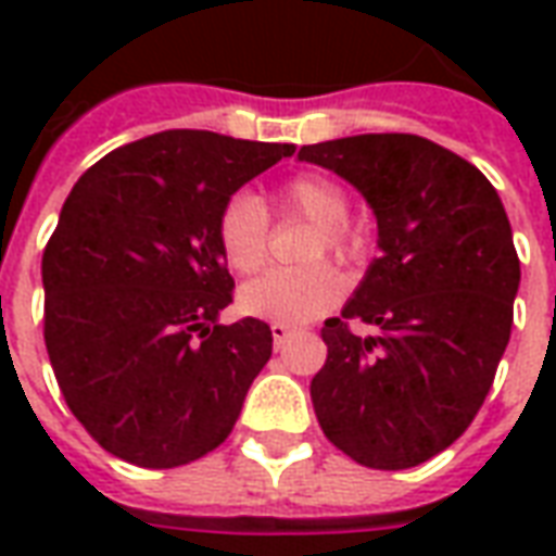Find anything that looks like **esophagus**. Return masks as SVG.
<instances>
[{"instance_id": "obj_1", "label": "esophagus", "mask_w": 556, "mask_h": 556, "mask_svg": "<svg viewBox=\"0 0 556 556\" xmlns=\"http://www.w3.org/2000/svg\"><path fill=\"white\" fill-rule=\"evenodd\" d=\"M270 337H274V345H282V342H286V339L291 337V327H286V325H270Z\"/></svg>"}]
</instances>
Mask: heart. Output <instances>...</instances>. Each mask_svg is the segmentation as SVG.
Instances as JSON below:
<instances>
[{"instance_id": "heart-1", "label": "heart", "mask_w": 556, "mask_h": 556, "mask_svg": "<svg viewBox=\"0 0 556 556\" xmlns=\"http://www.w3.org/2000/svg\"><path fill=\"white\" fill-rule=\"evenodd\" d=\"M282 205L318 226L306 247V258H321L333 253L339 262H351L361 253V238L345 226L349 219V195L337 181L318 172L294 175L282 187ZM217 243L223 258L238 274H253L267 258V211L253 193L229 195L217 219ZM342 294V279L330 265L315 262L303 267H277L253 282H247L238 294L241 309L253 318H265L274 325H306L327 309H333Z\"/></svg>"}]
</instances>
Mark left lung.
<instances>
[{
    "instance_id": "obj_1",
    "label": "left lung",
    "mask_w": 556,
    "mask_h": 556,
    "mask_svg": "<svg viewBox=\"0 0 556 556\" xmlns=\"http://www.w3.org/2000/svg\"><path fill=\"white\" fill-rule=\"evenodd\" d=\"M298 160L361 190L381 250L342 318L321 327L315 417L357 465L417 467L465 434L509 342L521 282L509 217L473 163L414 134L330 139ZM349 317L376 337L351 334Z\"/></svg>"
}]
</instances>
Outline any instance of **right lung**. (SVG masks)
Wrapping results in <instances>:
<instances>
[{
    "mask_svg": "<svg viewBox=\"0 0 556 556\" xmlns=\"http://www.w3.org/2000/svg\"><path fill=\"white\" fill-rule=\"evenodd\" d=\"M291 154L286 142L163 130L74 184L43 250V342L67 408L106 453L166 470L229 438L274 337L258 318L219 325L235 279L217 219Z\"/></svg>",
    "mask_w": 556,
    "mask_h": 556,
    "instance_id": "right-lung-1",
    "label": "right lung"
}]
</instances>
